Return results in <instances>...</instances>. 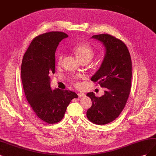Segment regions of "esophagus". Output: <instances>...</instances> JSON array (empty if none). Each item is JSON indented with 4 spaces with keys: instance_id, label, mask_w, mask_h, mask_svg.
I'll return each mask as SVG.
<instances>
[{
    "instance_id": "esophagus-1",
    "label": "esophagus",
    "mask_w": 156,
    "mask_h": 156,
    "mask_svg": "<svg viewBox=\"0 0 156 156\" xmlns=\"http://www.w3.org/2000/svg\"><path fill=\"white\" fill-rule=\"evenodd\" d=\"M85 95V94L84 93H78V96L79 98H82V97L84 96Z\"/></svg>"
}]
</instances>
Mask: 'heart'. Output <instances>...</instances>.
<instances>
[{"label":"heart","instance_id":"obj_1","mask_svg":"<svg viewBox=\"0 0 156 156\" xmlns=\"http://www.w3.org/2000/svg\"><path fill=\"white\" fill-rule=\"evenodd\" d=\"M77 58L81 62L90 61L95 55V52L91 45L87 42L80 43L74 46L73 49ZM63 58V54L60 53L57 58V64L61 65Z\"/></svg>","mask_w":156,"mask_h":156}]
</instances>
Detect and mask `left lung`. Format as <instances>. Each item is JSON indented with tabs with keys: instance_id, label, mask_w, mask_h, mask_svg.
<instances>
[{
	"instance_id": "8db88e82",
	"label": "left lung",
	"mask_w": 156,
	"mask_h": 156,
	"mask_svg": "<svg viewBox=\"0 0 156 156\" xmlns=\"http://www.w3.org/2000/svg\"><path fill=\"white\" fill-rule=\"evenodd\" d=\"M105 48V54L101 66L91 78L105 88V94L96 97L88 93L92 106L87 111V117L92 123L105 125L116 119L124 108L131 88L132 61L126 45L108 34L93 35Z\"/></svg>"
}]
</instances>
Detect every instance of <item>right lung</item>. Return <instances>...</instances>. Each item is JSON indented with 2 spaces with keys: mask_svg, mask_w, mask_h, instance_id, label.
<instances>
[{
  "mask_svg": "<svg viewBox=\"0 0 156 156\" xmlns=\"http://www.w3.org/2000/svg\"><path fill=\"white\" fill-rule=\"evenodd\" d=\"M68 37L52 31L34 38L23 57L21 79L26 99L37 116L49 124L60 122L67 106L77 94L50 86V74L55 71V53L59 43Z\"/></svg>",
  "mask_w": 156,
  "mask_h": 156,
  "instance_id": "obj_1",
  "label": "right lung"
}]
</instances>
